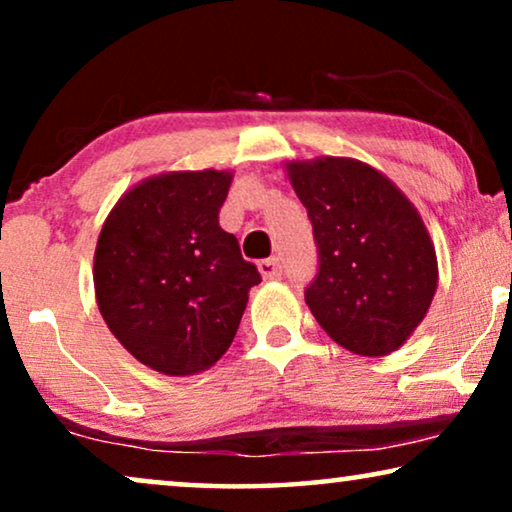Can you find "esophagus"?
Segmentation results:
<instances>
[{"label": "esophagus", "instance_id": "obj_1", "mask_svg": "<svg viewBox=\"0 0 512 512\" xmlns=\"http://www.w3.org/2000/svg\"><path fill=\"white\" fill-rule=\"evenodd\" d=\"M258 272H261L263 279H277L282 275V265H279L277 258H265V261H258Z\"/></svg>", "mask_w": 512, "mask_h": 512}]
</instances>
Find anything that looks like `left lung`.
Instances as JSON below:
<instances>
[{
	"label": "left lung",
	"mask_w": 512,
	"mask_h": 512,
	"mask_svg": "<svg viewBox=\"0 0 512 512\" xmlns=\"http://www.w3.org/2000/svg\"><path fill=\"white\" fill-rule=\"evenodd\" d=\"M319 244L305 303L340 347L387 356L410 340L438 289V258L417 207L356 158L286 160Z\"/></svg>",
	"instance_id": "1"
}]
</instances>
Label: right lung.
Returning <instances> with one entry per match:
<instances>
[{"mask_svg": "<svg viewBox=\"0 0 512 512\" xmlns=\"http://www.w3.org/2000/svg\"><path fill=\"white\" fill-rule=\"evenodd\" d=\"M230 181L228 170L153 174L118 198L97 237L93 282L104 324L163 375L212 368L261 282L219 226Z\"/></svg>", "mask_w": 512, "mask_h": 512, "instance_id": "add662e5", "label": "right lung"}]
</instances>
